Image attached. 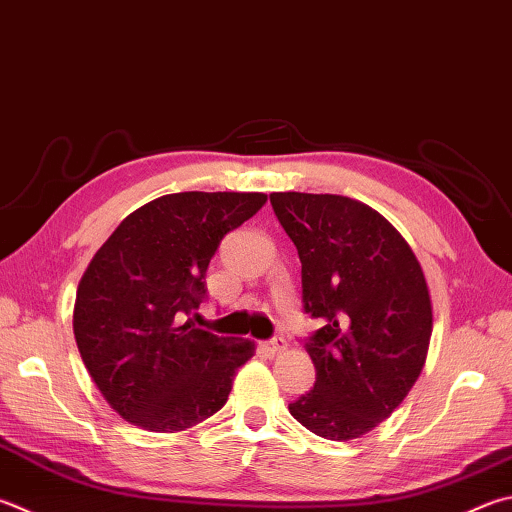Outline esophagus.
Here are the masks:
<instances>
[{
    "label": "esophagus",
    "mask_w": 512,
    "mask_h": 512,
    "mask_svg": "<svg viewBox=\"0 0 512 512\" xmlns=\"http://www.w3.org/2000/svg\"><path fill=\"white\" fill-rule=\"evenodd\" d=\"M262 347H264L268 353H277V351H282V349L286 347V342H284V338H273V340L264 342Z\"/></svg>",
    "instance_id": "obj_1"
}]
</instances>
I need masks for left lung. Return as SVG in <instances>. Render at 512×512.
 Instances as JSON below:
<instances>
[{
	"instance_id": "left-lung-1",
	"label": "left lung",
	"mask_w": 512,
	"mask_h": 512,
	"mask_svg": "<svg viewBox=\"0 0 512 512\" xmlns=\"http://www.w3.org/2000/svg\"><path fill=\"white\" fill-rule=\"evenodd\" d=\"M271 203L300 255L304 311L322 320L304 340L315 385L288 412L324 439H358L421 376L432 336L423 268L401 232L356 199L273 192Z\"/></svg>"
}]
</instances>
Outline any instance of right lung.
I'll use <instances>...</instances> for the list:
<instances>
[{
    "label": "right lung",
    "instance_id": "1",
    "mask_svg": "<svg viewBox=\"0 0 512 512\" xmlns=\"http://www.w3.org/2000/svg\"><path fill=\"white\" fill-rule=\"evenodd\" d=\"M266 203L262 192H176L120 221L78 284L73 333L100 394L132 425L181 432L226 405L255 342L185 321L206 297L224 235Z\"/></svg>",
    "mask_w": 512,
    "mask_h": 512
}]
</instances>
